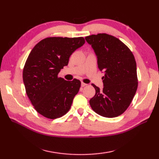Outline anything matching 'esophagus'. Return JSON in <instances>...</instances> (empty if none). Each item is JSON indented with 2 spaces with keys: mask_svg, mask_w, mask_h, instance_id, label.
<instances>
[{
  "mask_svg": "<svg viewBox=\"0 0 159 159\" xmlns=\"http://www.w3.org/2000/svg\"><path fill=\"white\" fill-rule=\"evenodd\" d=\"M87 84H86V83H81V86L82 87H85V86H87Z\"/></svg>",
  "mask_w": 159,
  "mask_h": 159,
  "instance_id": "34e87169",
  "label": "esophagus"
}]
</instances>
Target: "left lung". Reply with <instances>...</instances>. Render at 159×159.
Here are the masks:
<instances>
[{
    "label": "left lung",
    "mask_w": 159,
    "mask_h": 159,
    "mask_svg": "<svg viewBox=\"0 0 159 159\" xmlns=\"http://www.w3.org/2000/svg\"><path fill=\"white\" fill-rule=\"evenodd\" d=\"M98 58L104 87L92 84L96 94L89 100L95 112L105 117H116L126 111L135 95L138 79L135 59L128 47L119 39L106 33L85 37Z\"/></svg>",
    "instance_id": "obj_1"
}]
</instances>
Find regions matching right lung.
Listing matches in <instances>:
<instances>
[{"mask_svg":"<svg viewBox=\"0 0 159 159\" xmlns=\"http://www.w3.org/2000/svg\"><path fill=\"white\" fill-rule=\"evenodd\" d=\"M85 42L83 37H51L41 40L30 52L24 66L23 81L31 102L43 117L56 119L70 110L81 83L76 79L67 81L58 74Z\"/></svg>","mask_w":159,"mask_h":159,"instance_id":"1","label":"right lung"}]
</instances>
